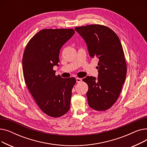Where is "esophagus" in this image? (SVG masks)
Segmentation results:
<instances>
[{
  "instance_id": "34e87169",
  "label": "esophagus",
  "mask_w": 147,
  "mask_h": 147,
  "mask_svg": "<svg viewBox=\"0 0 147 147\" xmlns=\"http://www.w3.org/2000/svg\"><path fill=\"white\" fill-rule=\"evenodd\" d=\"M82 81V79H80V78H76V82L77 83H80V82H81Z\"/></svg>"
}]
</instances>
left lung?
Listing matches in <instances>:
<instances>
[{"instance_id": "left-lung-1", "label": "left lung", "mask_w": 147, "mask_h": 147, "mask_svg": "<svg viewBox=\"0 0 147 147\" xmlns=\"http://www.w3.org/2000/svg\"><path fill=\"white\" fill-rule=\"evenodd\" d=\"M86 42L90 58L98 59V78L87 76L88 104L96 111H105L117 101L124 84L127 65L125 53L117 35L103 25L75 27Z\"/></svg>"}]
</instances>
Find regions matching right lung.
Returning a JSON list of instances; mask_svg holds the SVG:
<instances>
[{"label": "right lung", "mask_w": 147, "mask_h": 147, "mask_svg": "<svg viewBox=\"0 0 147 147\" xmlns=\"http://www.w3.org/2000/svg\"><path fill=\"white\" fill-rule=\"evenodd\" d=\"M75 33L72 28L43 29L27 44L22 57L24 81L40 110L52 117H59L70 107L74 78L55 75L62 46Z\"/></svg>", "instance_id": "obj_1"}]
</instances>
